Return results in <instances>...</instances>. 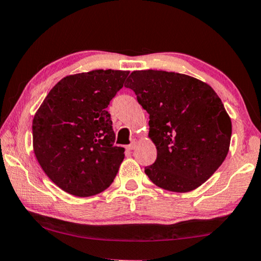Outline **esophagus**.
<instances>
[{
    "label": "esophagus",
    "mask_w": 261,
    "mask_h": 261,
    "mask_svg": "<svg viewBox=\"0 0 261 261\" xmlns=\"http://www.w3.org/2000/svg\"><path fill=\"white\" fill-rule=\"evenodd\" d=\"M137 144H138V139H134V142H132L129 146H127V150H135L136 148V146H137Z\"/></svg>",
    "instance_id": "obj_1"
}]
</instances>
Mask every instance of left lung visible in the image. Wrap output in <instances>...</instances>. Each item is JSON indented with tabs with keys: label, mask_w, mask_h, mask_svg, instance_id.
Wrapping results in <instances>:
<instances>
[{
	"label": "left lung",
	"mask_w": 261,
	"mask_h": 261,
	"mask_svg": "<svg viewBox=\"0 0 261 261\" xmlns=\"http://www.w3.org/2000/svg\"><path fill=\"white\" fill-rule=\"evenodd\" d=\"M125 87L150 115L156 160L145 168L148 179L175 193L200 187L230 147L232 125L216 92L196 77L154 69L134 71Z\"/></svg>",
	"instance_id": "8db88e82"
}]
</instances>
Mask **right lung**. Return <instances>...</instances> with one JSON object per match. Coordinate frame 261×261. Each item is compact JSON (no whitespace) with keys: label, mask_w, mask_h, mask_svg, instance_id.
<instances>
[{"label":"right lung","mask_w":261,"mask_h":261,"mask_svg":"<svg viewBox=\"0 0 261 261\" xmlns=\"http://www.w3.org/2000/svg\"><path fill=\"white\" fill-rule=\"evenodd\" d=\"M129 71L71 74L49 90L32 121L37 160L64 192L88 197L113 184L124 159L106 110Z\"/></svg>","instance_id":"obj_1"}]
</instances>
